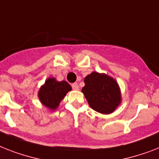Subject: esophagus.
I'll use <instances>...</instances> for the list:
<instances>
[{"label": "esophagus", "instance_id": "34e87169", "mask_svg": "<svg viewBox=\"0 0 159 159\" xmlns=\"http://www.w3.org/2000/svg\"><path fill=\"white\" fill-rule=\"evenodd\" d=\"M72 88L73 89V90H78L79 89V86H78V85H77V83H73L72 84Z\"/></svg>", "mask_w": 159, "mask_h": 159}]
</instances>
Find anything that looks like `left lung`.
Masks as SVG:
<instances>
[{"label":"left lung","instance_id":"8db88e82","mask_svg":"<svg viewBox=\"0 0 159 159\" xmlns=\"http://www.w3.org/2000/svg\"><path fill=\"white\" fill-rule=\"evenodd\" d=\"M82 93L94 110L100 113H113L121 103V94L117 82L106 74L93 72L84 79Z\"/></svg>","mask_w":159,"mask_h":159}]
</instances>
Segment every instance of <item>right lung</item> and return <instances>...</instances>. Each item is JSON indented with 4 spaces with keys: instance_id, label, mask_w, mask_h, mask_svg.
<instances>
[{
    "instance_id": "add662e5",
    "label": "right lung",
    "mask_w": 159,
    "mask_h": 159,
    "mask_svg": "<svg viewBox=\"0 0 159 159\" xmlns=\"http://www.w3.org/2000/svg\"><path fill=\"white\" fill-rule=\"evenodd\" d=\"M70 85L65 81L57 82L55 78L50 77L46 80L39 91V99L42 104L51 110H55L59 103L71 91Z\"/></svg>"
}]
</instances>
